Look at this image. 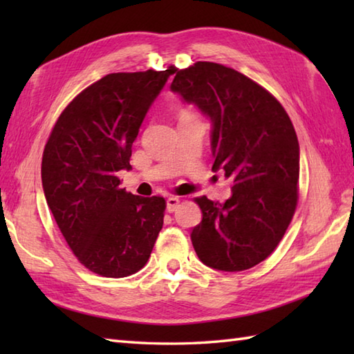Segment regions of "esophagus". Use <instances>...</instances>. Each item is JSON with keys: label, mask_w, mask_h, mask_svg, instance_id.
Returning a JSON list of instances; mask_svg holds the SVG:
<instances>
[{"label": "esophagus", "mask_w": 354, "mask_h": 354, "mask_svg": "<svg viewBox=\"0 0 354 354\" xmlns=\"http://www.w3.org/2000/svg\"><path fill=\"white\" fill-rule=\"evenodd\" d=\"M178 205H179V199H178V198L171 196V198H169V199H167V212H169V213L176 212Z\"/></svg>", "instance_id": "1"}]
</instances>
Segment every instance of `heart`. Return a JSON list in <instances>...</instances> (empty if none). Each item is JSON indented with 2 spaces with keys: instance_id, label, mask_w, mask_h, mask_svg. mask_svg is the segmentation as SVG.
Instances as JSON below:
<instances>
[{
  "instance_id": "1",
  "label": "heart",
  "mask_w": 354,
  "mask_h": 354,
  "mask_svg": "<svg viewBox=\"0 0 354 354\" xmlns=\"http://www.w3.org/2000/svg\"><path fill=\"white\" fill-rule=\"evenodd\" d=\"M187 115H192L189 111H181V117H187Z\"/></svg>"
}]
</instances>
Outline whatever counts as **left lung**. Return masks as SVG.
I'll return each instance as SVG.
<instances>
[{"mask_svg": "<svg viewBox=\"0 0 354 354\" xmlns=\"http://www.w3.org/2000/svg\"><path fill=\"white\" fill-rule=\"evenodd\" d=\"M175 73L171 91L212 120L213 170L232 179L223 204L196 198L202 222L190 234L193 248L213 269H250L272 254L295 213V129L280 102L242 73L214 62Z\"/></svg>", "mask_w": 354, "mask_h": 354, "instance_id": "obj_1", "label": "left lung"}]
</instances>
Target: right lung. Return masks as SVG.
I'll use <instances>...</instances> for the list:
<instances>
[{"label": "right lung", "mask_w": 354, "mask_h": 354, "mask_svg": "<svg viewBox=\"0 0 354 354\" xmlns=\"http://www.w3.org/2000/svg\"><path fill=\"white\" fill-rule=\"evenodd\" d=\"M175 66L112 73L84 89L53 127L42 156V187L77 260L109 278L146 265L164 222L165 201L120 187L147 111Z\"/></svg>", "instance_id": "right-lung-1"}]
</instances>
